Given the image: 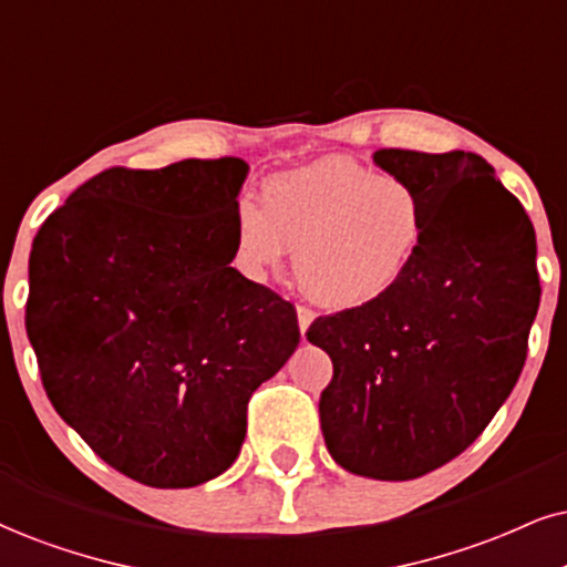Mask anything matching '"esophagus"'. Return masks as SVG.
I'll use <instances>...</instances> for the list:
<instances>
[{
	"instance_id": "obj_1",
	"label": "esophagus",
	"mask_w": 567,
	"mask_h": 567,
	"mask_svg": "<svg viewBox=\"0 0 567 567\" xmlns=\"http://www.w3.org/2000/svg\"><path fill=\"white\" fill-rule=\"evenodd\" d=\"M312 320H316V312H312L310 307H307V305H299V307H297V323H299V331L307 333V328H310Z\"/></svg>"
}]
</instances>
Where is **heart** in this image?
Returning <instances> with one entry per match:
<instances>
[{"instance_id": "1", "label": "heart", "mask_w": 567, "mask_h": 567, "mask_svg": "<svg viewBox=\"0 0 567 567\" xmlns=\"http://www.w3.org/2000/svg\"><path fill=\"white\" fill-rule=\"evenodd\" d=\"M423 202L408 181L328 157L262 184V207H236V260L251 276L297 251V276L316 302L352 310L386 295L423 244Z\"/></svg>"}]
</instances>
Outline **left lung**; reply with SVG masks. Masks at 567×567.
Segmentation results:
<instances>
[{
  "instance_id": "1",
  "label": "left lung",
  "mask_w": 567,
  "mask_h": 567,
  "mask_svg": "<svg viewBox=\"0 0 567 567\" xmlns=\"http://www.w3.org/2000/svg\"><path fill=\"white\" fill-rule=\"evenodd\" d=\"M423 202V244L386 295L307 331L333 362L320 394L331 457L379 481L436 471L484 433L518 383L539 310L526 209L473 152L379 150Z\"/></svg>"
}]
</instances>
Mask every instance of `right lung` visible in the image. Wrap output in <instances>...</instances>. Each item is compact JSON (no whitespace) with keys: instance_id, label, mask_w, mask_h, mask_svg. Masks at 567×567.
I'll return each instance as SVG.
<instances>
[{"instance_id":"right-lung-1","label":"right lung","mask_w":567,"mask_h":567,"mask_svg":"<svg viewBox=\"0 0 567 567\" xmlns=\"http://www.w3.org/2000/svg\"><path fill=\"white\" fill-rule=\"evenodd\" d=\"M247 173L239 157L110 167L33 239L25 331L49 402L138 484L228 471L251 391L299 344L295 305L230 268Z\"/></svg>"}]
</instances>
